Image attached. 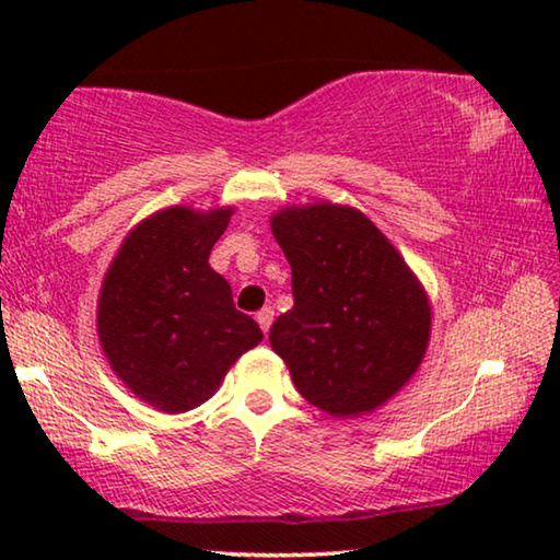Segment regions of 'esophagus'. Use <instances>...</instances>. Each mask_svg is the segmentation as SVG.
Here are the masks:
<instances>
[{
  "instance_id": "34e87169",
  "label": "esophagus",
  "mask_w": 560,
  "mask_h": 560,
  "mask_svg": "<svg viewBox=\"0 0 560 560\" xmlns=\"http://www.w3.org/2000/svg\"><path fill=\"white\" fill-rule=\"evenodd\" d=\"M257 324H259V328L264 330V334H269V328H271V324H273V308H271V306L259 311V314H257Z\"/></svg>"
}]
</instances>
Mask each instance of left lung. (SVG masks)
I'll return each mask as SVG.
<instances>
[{"mask_svg": "<svg viewBox=\"0 0 560 560\" xmlns=\"http://www.w3.org/2000/svg\"><path fill=\"white\" fill-rule=\"evenodd\" d=\"M273 240L293 308L269 343L306 400L330 417L373 412L402 390L430 343L428 291L390 240L348 205L281 207Z\"/></svg>", "mask_w": 560, "mask_h": 560, "instance_id": "1", "label": "left lung"}]
</instances>
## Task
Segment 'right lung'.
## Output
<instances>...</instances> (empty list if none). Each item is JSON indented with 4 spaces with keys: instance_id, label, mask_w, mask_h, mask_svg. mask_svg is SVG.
<instances>
[{
    "instance_id": "1",
    "label": "right lung",
    "mask_w": 560,
    "mask_h": 560,
    "mask_svg": "<svg viewBox=\"0 0 560 560\" xmlns=\"http://www.w3.org/2000/svg\"><path fill=\"white\" fill-rule=\"evenodd\" d=\"M232 214L234 207H165L132 226L103 277L101 348L122 385L155 410L177 415L207 402L264 338L210 267Z\"/></svg>"
}]
</instances>
